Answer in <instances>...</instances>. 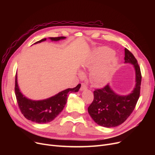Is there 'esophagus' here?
Segmentation results:
<instances>
[{"mask_svg":"<svg viewBox=\"0 0 155 155\" xmlns=\"http://www.w3.org/2000/svg\"><path fill=\"white\" fill-rule=\"evenodd\" d=\"M87 88V86L85 83H82L81 84V87H80V91H84L85 90V89Z\"/></svg>","mask_w":155,"mask_h":155,"instance_id":"1","label":"esophagus"}]
</instances>
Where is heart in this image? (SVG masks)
<instances>
[{
  "instance_id": "b5f03b06",
  "label": "heart",
  "mask_w": 155,
  "mask_h": 155,
  "mask_svg": "<svg viewBox=\"0 0 155 155\" xmlns=\"http://www.w3.org/2000/svg\"><path fill=\"white\" fill-rule=\"evenodd\" d=\"M98 63L102 61L99 66L94 70L91 74V79L95 84H104L108 78L110 73L117 64V58L114 51L108 48H102L99 50L94 58Z\"/></svg>"
}]
</instances>
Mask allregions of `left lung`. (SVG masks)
<instances>
[{
    "label": "left lung",
    "instance_id": "obj_1",
    "mask_svg": "<svg viewBox=\"0 0 155 155\" xmlns=\"http://www.w3.org/2000/svg\"><path fill=\"white\" fill-rule=\"evenodd\" d=\"M125 63L134 65L136 71V86L133 91L126 96L116 94L109 85L94 91V101L88 112L95 123L105 127L117 126L131 114L140 95L141 73L137 61L131 52L125 48Z\"/></svg>",
    "mask_w": 155,
    "mask_h": 155
}]
</instances>
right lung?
<instances>
[{
    "instance_id": "add662e5",
    "label": "right lung",
    "mask_w": 155,
    "mask_h": 155,
    "mask_svg": "<svg viewBox=\"0 0 155 155\" xmlns=\"http://www.w3.org/2000/svg\"><path fill=\"white\" fill-rule=\"evenodd\" d=\"M66 38L64 36L50 38L52 41H59ZM46 38L39 40L36 43L46 41ZM81 84L73 88H68L60 92L50 98L42 101H32L24 96L20 92L18 85L17 74L15 79V94L19 108L27 119L36 123H47L54 119L63 110L67 103L68 95L72 92H77Z\"/></svg>"
}]
</instances>
